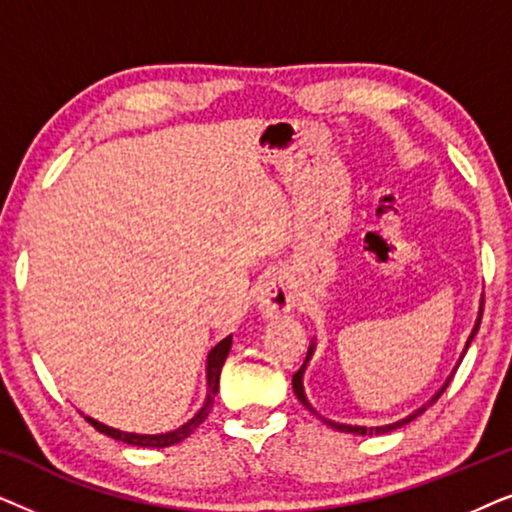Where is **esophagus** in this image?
Here are the masks:
<instances>
[{
  "mask_svg": "<svg viewBox=\"0 0 512 512\" xmlns=\"http://www.w3.org/2000/svg\"><path fill=\"white\" fill-rule=\"evenodd\" d=\"M296 305V293L284 277H270L258 286V310L265 317H279Z\"/></svg>",
  "mask_w": 512,
  "mask_h": 512,
  "instance_id": "34e87169",
  "label": "esophagus"
}]
</instances>
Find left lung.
<instances>
[{"label": "left lung", "mask_w": 512, "mask_h": 512, "mask_svg": "<svg viewBox=\"0 0 512 512\" xmlns=\"http://www.w3.org/2000/svg\"><path fill=\"white\" fill-rule=\"evenodd\" d=\"M480 321H482V310H480V317H478V324H475V328H473V333H471V338H468V345H471V340H473V335L478 333V328H480ZM468 345H466V349H468ZM307 359H310V356H307ZM307 359H305V363H307ZM305 363L303 366H300V370L296 375H293V391H296V396H298V401L305 405L307 410H312V405L307 403V398H305V391H303V370H305ZM450 382V380H447ZM447 387V384H445ZM445 387L438 391L436 396L431 398V403H436L440 396H443V391H445ZM431 403H426L424 408H419L417 412H412L410 417H405V419H401V422H396V424H389V426H377V429H366V426H349V424H335V422H331V419H324V422L328 424V426H333V429H338V431H347V433H359V436H373V433H387V431H394V429H398V426H403V424H408V422H412V419L415 417H419L422 415V412L429 408ZM314 412V410H312Z\"/></svg>", "instance_id": "left-lung-1"}]
</instances>
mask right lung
I'll return each instance as SVG.
<instances>
[{
    "label": "right lung",
    "mask_w": 512,
    "mask_h": 512,
    "mask_svg": "<svg viewBox=\"0 0 512 512\" xmlns=\"http://www.w3.org/2000/svg\"><path fill=\"white\" fill-rule=\"evenodd\" d=\"M230 345H233V335H228V338H223L219 345H216L212 352H209V361H207V401L202 405L198 415H195L191 422H186L181 429L177 431H170V433H160V436H137V433H123L118 429H111V426H104L100 422H95V419L86 417V422L90 426H95L97 431L104 433V436H111L116 440H123V443L128 445H137V447H167V445H174V443H181V440L191 436V433L198 429V426L205 422L209 410H212L214 405V396L216 391H219V377H221V368L223 363H226V356L230 352Z\"/></svg>",
    "instance_id": "obj_1"
}]
</instances>
